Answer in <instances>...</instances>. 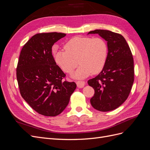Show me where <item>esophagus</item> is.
<instances>
[{
  "instance_id": "1",
  "label": "esophagus",
  "mask_w": 150,
  "mask_h": 150,
  "mask_svg": "<svg viewBox=\"0 0 150 150\" xmlns=\"http://www.w3.org/2000/svg\"><path fill=\"white\" fill-rule=\"evenodd\" d=\"M76 84H77V86H78L79 88H82L85 85V82L84 81H77Z\"/></svg>"
}]
</instances>
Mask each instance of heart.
<instances>
[{
	"instance_id": "b5f03b06",
	"label": "heart",
	"mask_w": 150,
	"mask_h": 150,
	"mask_svg": "<svg viewBox=\"0 0 150 150\" xmlns=\"http://www.w3.org/2000/svg\"><path fill=\"white\" fill-rule=\"evenodd\" d=\"M64 49L54 52V60L67 73H71L79 62V67L72 75L76 79H83L91 73H98L107 60L108 44L101 38L76 36L68 40Z\"/></svg>"
}]
</instances>
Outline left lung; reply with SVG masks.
Masks as SVG:
<instances>
[{
	"instance_id": "8db88e82",
	"label": "left lung",
	"mask_w": 150,
	"mask_h": 150,
	"mask_svg": "<svg viewBox=\"0 0 150 150\" xmlns=\"http://www.w3.org/2000/svg\"><path fill=\"white\" fill-rule=\"evenodd\" d=\"M97 34L107 41L108 57L103 70L88 81L94 89L90 99L98 111H110L120 106L128 98L134 82V61L126 40L120 34L96 29L88 34Z\"/></svg>"
}]
</instances>
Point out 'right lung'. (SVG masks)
<instances>
[{"mask_svg": "<svg viewBox=\"0 0 150 150\" xmlns=\"http://www.w3.org/2000/svg\"><path fill=\"white\" fill-rule=\"evenodd\" d=\"M61 33L37 34L22 47L17 67L22 97L39 114L55 116L64 111L76 88L63 80L65 74L54 61L52 47L66 36Z\"/></svg>", "mask_w": 150, "mask_h": 150, "instance_id": "right-lung-1", "label": "right lung"}]
</instances>
